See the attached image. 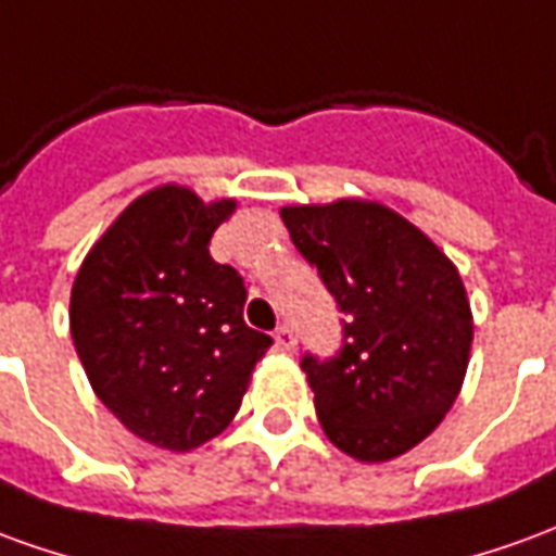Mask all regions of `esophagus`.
<instances>
[{"label":"esophagus","instance_id":"obj_1","mask_svg":"<svg viewBox=\"0 0 556 556\" xmlns=\"http://www.w3.org/2000/svg\"><path fill=\"white\" fill-rule=\"evenodd\" d=\"M274 340H277L279 352H294V345H298V340H294V331H291L289 325H279L277 331H274Z\"/></svg>","mask_w":556,"mask_h":556}]
</instances>
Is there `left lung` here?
Segmentation results:
<instances>
[{
  "label": "left lung",
  "instance_id": "left-lung-1",
  "mask_svg": "<svg viewBox=\"0 0 556 556\" xmlns=\"http://www.w3.org/2000/svg\"><path fill=\"white\" fill-rule=\"evenodd\" d=\"M279 216L345 313L340 355L301 361L321 430L355 460H394L460 394L472 345L464 279L418 225L379 201L291 204Z\"/></svg>",
  "mask_w": 556,
  "mask_h": 556
}]
</instances>
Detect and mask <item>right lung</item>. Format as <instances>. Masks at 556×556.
Returning a JSON list of instances; mask_svg holds the SVG:
<instances>
[{
    "mask_svg": "<svg viewBox=\"0 0 556 556\" xmlns=\"http://www.w3.org/2000/svg\"><path fill=\"white\" fill-rule=\"evenodd\" d=\"M235 207L156 186L108 225L72 286L68 325L89 386L156 448L192 452L219 437L274 345L243 321L238 270L207 250Z\"/></svg>",
    "mask_w": 556,
    "mask_h": 556,
    "instance_id": "add662e5",
    "label": "right lung"
}]
</instances>
